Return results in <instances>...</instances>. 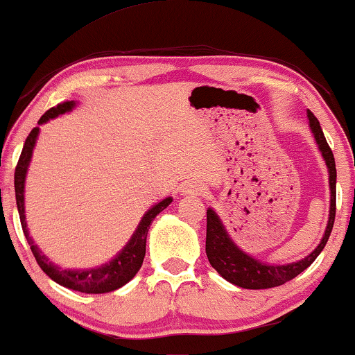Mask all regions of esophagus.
I'll return each instance as SVG.
<instances>
[{
  "label": "esophagus",
  "instance_id": "obj_1",
  "mask_svg": "<svg viewBox=\"0 0 355 355\" xmlns=\"http://www.w3.org/2000/svg\"><path fill=\"white\" fill-rule=\"evenodd\" d=\"M184 194H202L204 193V187L202 184H198V183H191L189 187L184 188Z\"/></svg>",
  "mask_w": 355,
  "mask_h": 355
}]
</instances>
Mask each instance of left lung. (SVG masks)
Segmentation results:
<instances>
[{"instance_id": "8db88e82", "label": "left lung", "mask_w": 355, "mask_h": 355, "mask_svg": "<svg viewBox=\"0 0 355 355\" xmlns=\"http://www.w3.org/2000/svg\"><path fill=\"white\" fill-rule=\"evenodd\" d=\"M309 127L313 132L314 140L322 153V157L329 168V183H330V215L327 230L322 237L320 244L317 245L308 257L303 260L288 263V264H268L260 260L247 255L242 252L230 237L226 228L221 223L220 216L215 214L214 209H207V237H205V253L211 264V268L216 269V272L228 282L237 285L242 288L260 290V288H271L279 287L293 277L298 276L304 271L306 268L311 266L313 261L319 257V253L324 250V247L329 241L330 232L335 223L336 214V166L335 157H333L331 148L325 140L324 132L320 129L319 121L315 116L308 110Z\"/></svg>"}]
</instances>
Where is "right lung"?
<instances>
[{"label":"right lung","instance_id":"right-lung-1","mask_svg":"<svg viewBox=\"0 0 355 355\" xmlns=\"http://www.w3.org/2000/svg\"><path fill=\"white\" fill-rule=\"evenodd\" d=\"M76 107L75 102H63L59 103L57 107L47 110L44 114L41 116L38 124H44L49 119L57 118L59 114H65L68 111H71ZM40 127H35L33 130L30 132L28 137H26L24 150L20 153L17 167H15L14 173V188H15V200H17V210L20 215V223H22L24 234L26 237V242L33 252V257L36 263L40 264V268L44 271L47 276H49L54 282L63 287L76 290V292L83 293H108L113 292V290H118L129 282L130 279L139 272L141 268V263H144L145 252H146V236L148 230H150V225L153 220L156 218V215H159L161 211L167 207L168 204L172 202V198L162 199L161 202L146 211L144 218L140 220L139 226L134 234H132L130 241L127 242L125 247L121 250L118 255H116L113 260L102 264V266L92 268V269H63L57 266L52 261H49L44 253H42L38 245H35L33 239L30 237L28 228H26L25 221V177L26 171H28L31 155H33V148L36 145V139H38Z\"/></svg>","mask_w":355,"mask_h":355}]
</instances>
